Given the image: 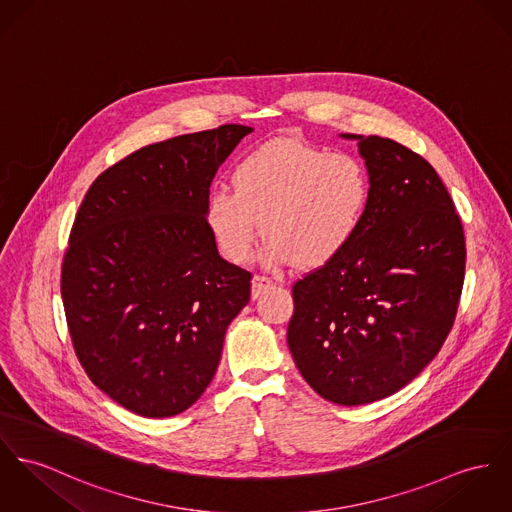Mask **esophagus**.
<instances>
[{"mask_svg":"<svg viewBox=\"0 0 512 512\" xmlns=\"http://www.w3.org/2000/svg\"><path fill=\"white\" fill-rule=\"evenodd\" d=\"M275 286V280L269 276L255 275L251 280V298L257 300L261 294H265L269 288Z\"/></svg>","mask_w":512,"mask_h":512,"instance_id":"34e87169","label":"esophagus"}]
</instances>
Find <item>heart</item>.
<instances>
[{"label":"heart","instance_id":"1","mask_svg":"<svg viewBox=\"0 0 512 512\" xmlns=\"http://www.w3.org/2000/svg\"><path fill=\"white\" fill-rule=\"evenodd\" d=\"M372 197L362 159L323 146L276 138L249 152L234 171V189H214L204 224L220 253L251 259L261 232L265 261L323 267L358 236ZM264 224H260V220Z\"/></svg>","mask_w":512,"mask_h":512}]
</instances>
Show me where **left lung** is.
Returning a JSON list of instances; mask_svg holds the SVG:
<instances>
[{
    "instance_id": "obj_1",
    "label": "left lung",
    "mask_w": 512,
    "mask_h": 512,
    "mask_svg": "<svg viewBox=\"0 0 512 512\" xmlns=\"http://www.w3.org/2000/svg\"><path fill=\"white\" fill-rule=\"evenodd\" d=\"M358 142L372 197L353 243L292 286L288 349L337 405L399 392L440 351L464 284L460 216L429 161L390 138Z\"/></svg>"
}]
</instances>
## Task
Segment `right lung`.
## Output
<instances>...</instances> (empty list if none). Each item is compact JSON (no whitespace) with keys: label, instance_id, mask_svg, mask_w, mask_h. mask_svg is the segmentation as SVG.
<instances>
[{"label":"right lung","instance_id":"obj_1","mask_svg":"<svg viewBox=\"0 0 512 512\" xmlns=\"http://www.w3.org/2000/svg\"><path fill=\"white\" fill-rule=\"evenodd\" d=\"M251 126L177 136L103 171L79 206L62 265L74 349L124 409L173 417L212 382L251 275L218 255L204 204Z\"/></svg>","mask_w":512,"mask_h":512}]
</instances>
